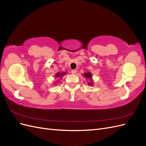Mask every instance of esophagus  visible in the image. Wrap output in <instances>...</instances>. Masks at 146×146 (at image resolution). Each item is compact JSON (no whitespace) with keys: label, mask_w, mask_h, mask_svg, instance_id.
Returning a JSON list of instances; mask_svg holds the SVG:
<instances>
[{"label":"esophagus","mask_w":146,"mask_h":146,"mask_svg":"<svg viewBox=\"0 0 146 146\" xmlns=\"http://www.w3.org/2000/svg\"><path fill=\"white\" fill-rule=\"evenodd\" d=\"M77 72V70H72V73L73 74H75Z\"/></svg>","instance_id":"esophagus-1"}]
</instances>
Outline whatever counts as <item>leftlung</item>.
Segmentation results:
<instances>
[{
	"label": "left lung",
	"mask_w": 146,
	"mask_h": 146,
	"mask_svg": "<svg viewBox=\"0 0 146 146\" xmlns=\"http://www.w3.org/2000/svg\"><path fill=\"white\" fill-rule=\"evenodd\" d=\"M82 76L87 80V84L89 86H94V80L92 79V74L90 72H85L82 74Z\"/></svg>",
	"instance_id": "1"
}]
</instances>
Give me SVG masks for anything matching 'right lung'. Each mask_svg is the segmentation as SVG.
<instances>
[{
  "label": "right lung",
  "mask_w": 146,
  "mask_h": 146,
  "mask_svg": "<svg viewBox=\"0 0 146 146\" xmlns=\"http://www.w3.org/2000/svg\"><path fill=\"white\" fill-rule=\"evenodd\" d=\"M66 74H67V72H58L57 73L55 74L54 75V77L56 78H59V80H60V79L62 78V76H64V75H65ZM57 83H59V82L58 81H56ZM56 84V83H54V85Z\"/></svg>",
  "instance_id": "obj_1"
}]
</instances>
